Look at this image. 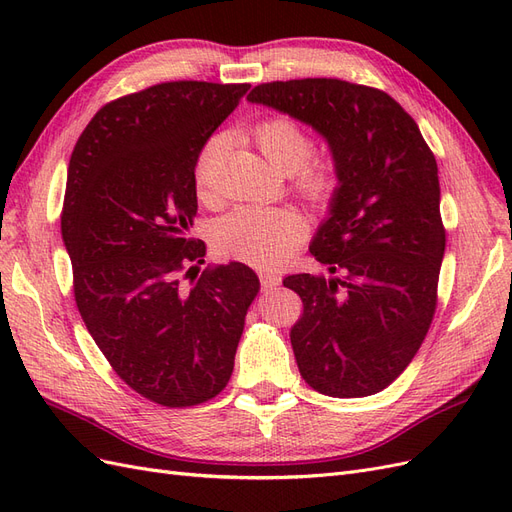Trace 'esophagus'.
<instances>
[{
  "label": "esophagus",
  "instance_id": "1",
  "mask_svg": "<svg viewBox=\"0 0 512 512\" xmlns=\"http://www.w3.org/2000/svg\"><path fill=\"white\" fill-rule=\"evenodd\" d=\"M260 282L265 290H273L282 284V277L277 275L275 271H260Z\"/></svg>",
  "mask_w": 512,
  "mask_h": 512
}]
</instances>
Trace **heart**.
Instances as JSON below:
<instances>
[{"instance_id": "obj_1", "label": "heart", "mask_w": 512, "mask_h": 512, "mask_svg": "<svg viewBox=\"0 0 512 512\" xmlns=\"http://www.w3.org/2000/svg\"><path fill=\"white\" fill-rule=\"evenodd\" d=\"M256 145L277 170L294 173L309 156L312 141L290 119H267L254 130ZM224 145L222 136H211L198 153L194 168V183L200 196H207L211 177ZM299 188L312 198H324L333 190V175L329 168H305L299 175ZM307 232V224L299 211L290 207H256L241 205L232 209L218 222L213 232L215 245L226 256H235L258 267H269L284 260L297 247Z\"/></svg>"}]
</instances>
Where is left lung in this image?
<instances>
[{
  "mask_svg": "<svg viewBox=\"0 0 512 512\" xmlns=\"http://www.w3.org/2000/svg\"><path fill=\"white\" fill-rule=\"evenodd\" d=\"M312 128L337 185L309 252L329 275H288L303 299L290 331L303 380L329 397L386 389L414 359L436 312L444 258L438 164L416 121L389 94L339 79L252 89Z\"/></svg>",
  "mask_w": 512,
  "mask_h": 512,
  "instance_id": "obj_1",
  "label": "left lung"
}]
</instances>
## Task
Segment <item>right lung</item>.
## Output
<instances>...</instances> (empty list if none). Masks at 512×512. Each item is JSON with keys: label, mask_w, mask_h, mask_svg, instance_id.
I'll list each match as a JSON object with an SVG mask.
<instances>
[{"label": "right lung", "mask_w": 512, "mask_h": 512, "mask_svg": "<svg viewBox=\"0 0 512 512\" xmlns=\"http://www.w3.org/2000/svg\"><path fill=\"white\" fill-rule=\"evenodd\" d=\"M247 89L175 81L108 102L68 164L61 237L76 305L117 376L160 406L224 389L260 290L243 262L200 273L207 247L190 237L198 153Z\"/></svg>", "instance_id": "add662e5"}]
</instances>
